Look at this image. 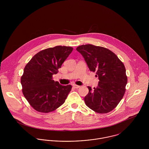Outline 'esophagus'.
<instances>
[{"instance_id": "esophagus-1", "label": "esophagus", "mask_w": 149, "mask_h": 149, "mask_svg": "<svg viewBox=\"0 0 149 149\" xmlns=\"http://www.w3.org/2000/svg\"><path fill=\"white\" fill-rule=\"evenodd\" d=\"M73 86L74 88H76V89L79 88L80 87L79 85H76V84H73Z\"/></svg>"}]
</instances>
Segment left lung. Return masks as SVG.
Instances as JSON below:
<instances>
[{"instance_id":"left-lung-1","label":"left lung","mask_w":149,"mask_h":149,"mask_svg":"<svg viewBox=\"0 0 149 149\" xmlns=\"http://www.w3.org/2000/svg\"><path fill=\"white\" fill-rule=\"evenodd\" d=\"M84 57L91 71L96 72L98 85L84 97L85 104L93 111L107 113L118 106L126 91L127 78L124 64L109 49L91 44L76 48Z\"/></svg>"}]
</instances>
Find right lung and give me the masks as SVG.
Here are the masks:
<instances>
[{"instance_id":"obj_1","label":"right lung","mask_w":149,"mask_h":149,"mask_svg":"<svg viewBox=\"0 0 149 149\" xmlns=\"http://www.w3.org/2000/svg\"><path fill=\"white\" fill-rule=\"evenodd\" d=\"M73 49L65 46L46 49L37 53L26 65L21 80L22 92L36 111L48 113L64 104L72 86L61 85L52 76L58 73Z\"/></svg>"}]
</instances>
